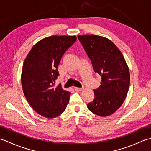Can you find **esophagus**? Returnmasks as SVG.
<instances>
[{"instance_id": "1", "label": "esophagus", "mask_w": 151, "mask_h": 151, "mask_svg": "<svg viewBox=\"0 0 151 151\" xmlns=\"http://www.w3.org/2000/svg\"><path fill=\"white\" fill-rule=\"evenodd\" d=\"M74 89L76 91H81L83 90V88H78V87H74Z\"/></svg>"}]
</instances>
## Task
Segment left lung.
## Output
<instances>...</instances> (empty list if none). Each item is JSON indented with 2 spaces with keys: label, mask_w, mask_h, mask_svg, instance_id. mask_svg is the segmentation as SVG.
Masks as SVG:
<instances>
[{
  "label": "left lung",
  "mask_w": 151,
  "mask_h": 151,
  "mask_svg": "<svg viewBox=\"0 0 151 151\" xmlns=\"http://www.w3.org/2000/svg\"><path fill=\"white\" fill-rule=\"evenodd\" d=\"M78 37L95 73L101 76V85L94 90V99L87 104L88 109L98 116H109L122 106L127 96L130 76L127 62L108 38L94 35Z\"/></svg>",
  "instance_id": "obj_1"
}]
</instances>
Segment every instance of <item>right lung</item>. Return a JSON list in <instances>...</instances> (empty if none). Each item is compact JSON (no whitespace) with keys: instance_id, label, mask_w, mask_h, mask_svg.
<instances>
[{"instance_id":"obj_1","label":"right lung","mask_w":151,"mask_h":151,"mask_svg":"<svg viewBox=\"0 0 151 151\" xmlns=\"http://www.w3.org/2000/svg\"><path fill=\"white\" fill-rule=\"evenodd\" d=\"M76 39V36L47 37L37 42L24 59L21 72L24 95L33 109L44 117H57L69 102L70 92L55 83L61 58Z\"/></svg>"}]
</instances>
